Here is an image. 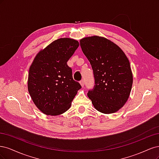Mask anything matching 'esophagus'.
I'll list each match as a JSON object with an SVG mask.
<instances>
[{
    "label": "esophagus",
    "instance_id": "34e87169",
    "mask_svg": "<svg viewBox=\"0 0 159 159\" xmlns=\"http://www.w3.org/2000/svg\"><path fill=\"white\" fill-rule=\"evenodd\" d=\"M80 84H81V87H82V88H84V80H81L80 81Z\"/></svg>",
    "mask_w": 159,
    "mask_h": 159
}]
</instances>
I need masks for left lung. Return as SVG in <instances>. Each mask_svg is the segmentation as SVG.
Here are the masks:
<instances>
[{
  "label": "left lung",
  "instance_id": "1",
  "mask_svg": "<svg viewBox=\"0 0 159 159\" xmlns=\"http://www.w3.org/2000/svg\"><path fill=\"white\" fill-rule=\"evenodd\" d=\"M80 46L95 78L88 98L98 111L117 112L127 102L132 88L133 74L127 57L117 44L103 37L84 38Z\"/></svg>",
  "mask_w": 159,
  "mask_h": 159
}]
</instances>
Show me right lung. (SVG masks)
<instances>
[{"instance_id":"obj_1","label":"right lung","mask_w":159,"mask_h":159,"mask_svg":"<svg viewBox=\"0 0 159 159\" xmlns=\"http://www.w3.org/2000/svg\"><path fill=\"white\" fill-rule=\"evenodd\" d=\"M79 45L78 41L71 38H59L40 50L34 59L28 73V89L43 113L53 116L64 113L81 89L67 64Z\"/></svg>"}]
</instances>
